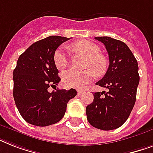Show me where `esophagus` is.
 Returning a JSON list of instances; mask_svg holds the SVG:
<instances>
[{"instance_id":"esophagus-1","label":"esophagus","mask_w":153,"mask_h":153,"mask_svg":"<svg viewBox=\"0 0 153 153\" xmlns=\"http://www.w3.org/2000/svg\"><path fill=\"white\" fill-rule=\"evenodd\" d=\"M82 93H83V91H81V90H78V91H77V94H78V95H81Z\"/></svg>"}]
</instances>
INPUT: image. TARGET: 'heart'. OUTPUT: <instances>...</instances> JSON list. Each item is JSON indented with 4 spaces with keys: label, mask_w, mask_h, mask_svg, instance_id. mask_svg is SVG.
Wrapping results in <instances>:
<instances>
[{
    "label": "heart",
    "mask_w": 153,
    "mask_h": 153,
    "mask_svg": "<svg viewBox=\"0 0 153 153\" xmlns=\"http://www.w3.org/2000/svg\"><path fill=\"white\" fill-rule=\"evenodd\" d=\"M74 51L81 53L88 58L85 71L79 72L68 70L62 74V83L67 87L81 89L93 80L97 75H102L106 71V62L101 54L100 48L97 44L88 40H81L74 43L72 46ZM53 62L58 70L62 71L68 65L69 59L67 51L63 47L58 48L53 55Z\"/></svg>",
    "instance_id": "heart-1"
}]
</instances>
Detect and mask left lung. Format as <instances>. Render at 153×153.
Returning <instances> with one entry per match:
<instances>
[{
  "label": "left lung",
  "instance_id": "1",
  "mask_svg": "<svg viewBox=\"0 0 153 153\" xmlns=\"http://www.w3.org/2000/svg\"><path fill=\"white\" fill-rule=\"evenodd\" d=\"M95 39L104 44L109 59L106 73L96 85L109 91L94 93L93 102L86 106V117L94 127L112 130L126 122L134 106L140 81L138 64L124 42L109 36Z\"/></svg>",
  "mask_w": 153,
  "mask_h": 153
}]
</instances>
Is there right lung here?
Wrapping results in <instances>:
<instances>
[{
    "mask_svg": "<svg viewBox=\"0 0 153 153\" xmlns=\"http://www.w3.org/2000/svg\"><path fill=\"white\" fill-rule=\"evenodd\" d=\"M68 39L59 36L44 38L32 44L18 59L13 71V98L27 123L42 127L57 123L64 116L67 102L76 96L74 89L48 91L60 81L53 62L54 52Z\"/></svg>",
    "mask_w": 153,
    "mask_h": 153,
    "instance_id": "1",
    "label": "right lung"
}]
</instances>
